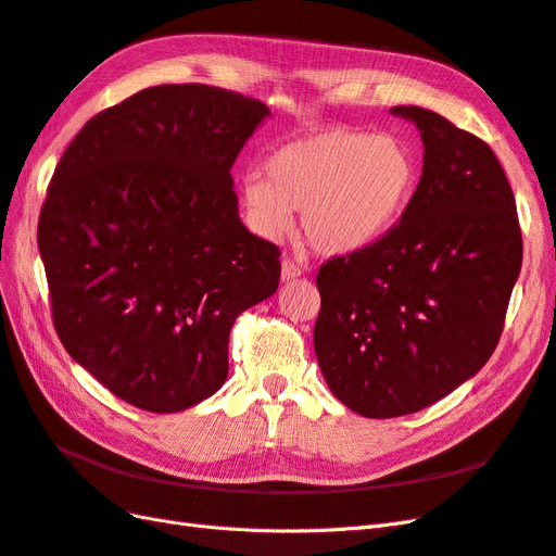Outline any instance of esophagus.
Wrapping results in <instances>:
<instances>
[{
	"instance_id": "1",
	"label": "esophagus",
	"mask_w": 556,
	"mask_h": 556,
	"mask_svg": "<svg viewBox=\"0 0 556 556\" xmlns=\"http://www.w3.org/2000/svg\"><path fill=\"white\" fill-rule=\"evenodd\" d=\"M282 280H294L301 276V266L292 260H282V271H280Z\"/></svg>"
}]
</instances>
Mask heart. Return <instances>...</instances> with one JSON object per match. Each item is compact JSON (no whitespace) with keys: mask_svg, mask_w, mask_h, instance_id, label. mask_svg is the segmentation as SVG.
<instances>
[{"mask_svg":"<svg viewBox=\"0 0 556 556\" xmlns=\"http://www.w3.org/2000/svg\"><path fill=\"white\" fill-rule=\"evenodd\" d=\"M248 174L241 201L250 227L280 239L301 211L308 243L329 257L352 255L384 239L419 185V162L392 134L329 127L280 146Z\"/></svg>","mask_w":556,"mask_h":556,"instance_id":"1","label":"heart"}]
</instances>
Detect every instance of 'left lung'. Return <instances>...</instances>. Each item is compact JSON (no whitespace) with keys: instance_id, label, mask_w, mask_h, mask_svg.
<instances>
[{"instance_id":"1","label":"left lung","mask_w":556,"mask_h":556,"mask_svg":"<svg viewBox=\"0 0 556 556\" xmlns=\"http://www.w3.org/2000/svg\"><path fill=\"white\" fill-rule=\"evenodd\" d=\"M425 164L401 223L319 266L313 343L333 396L364 417L422 410L492 357L521 268L515 197L492 148L443 115L396 106Z\"/></svg>"}]
</instances>
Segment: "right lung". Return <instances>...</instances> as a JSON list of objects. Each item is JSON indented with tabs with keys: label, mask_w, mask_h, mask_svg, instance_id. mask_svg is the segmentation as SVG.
I'll return each mask as SVG.
<instances>
[{
	"label": "right lung",
	"mask_w": 556,
	"mask_h": 556,
	"mask_svg": "<svg viewBox=\"0 0 556 556\" xmlns=\"http://www.w3.org/2000/svg\"><path fill=\"white\" fill-rule=\"evenodd\" d=\"M266 115L199 83L146 88L97 113L55 166L37 241L58 336L141 410L220 390L233 323L278 290L280 250L245 229L229 174Z\"/></svg>",
	"instance_id": "obj_1"
}]
</instances>
